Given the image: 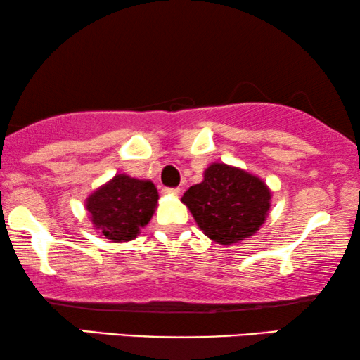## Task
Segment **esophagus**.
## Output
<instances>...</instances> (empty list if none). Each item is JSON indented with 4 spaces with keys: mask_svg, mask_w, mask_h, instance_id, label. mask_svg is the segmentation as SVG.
Wrapping results in <instances>:
<instances>
[{
    "mask_svg": "<svg viewBox=\"0 0 360 360\" xmlns=\"http://www.w3.org/2000/svg\"><path fill=\"white\" fill-rule=\"evenodd\" d=\"M165 195H180V188H164Z\"/></svg>",
    "mask_w": 360,
    "mask_h": 360,
    "instance_id": "esophagus-1",
    "label": "esophagus"
}]
</instances>
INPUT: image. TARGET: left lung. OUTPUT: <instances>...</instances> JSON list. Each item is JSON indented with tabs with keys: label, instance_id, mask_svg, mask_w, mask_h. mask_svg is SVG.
<instances>
[{
	"label": "left lung",
	"instance_id": "obj_1",
	"mask_svg": "<svg viewBox=\"0 0 360 360\" xmlns=\"http://www.w3.org/2000/svg\"><path fill=\"white\" fill-rule=\"evenodd\" d=\"M203 176L181 196L200 229L221 245L257 233L269 214V186L259 176L226 164H211Z\"/></svg>",
	"mask_w": 360,
	"mask_h": 360
}]
</instances>
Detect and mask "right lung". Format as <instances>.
<instances>
[{
  "label": "right lung",
  "mask_w": 360,
  "mask_h": 360,
  "mask_svg": "<svg viewBox=\"0 0 360 360\" xmlns=\"http://www.w3.org/2000/svg\"><path fill=\"white\" fill-rule=\"evenodd\" d=\"M155 185L120 174L86 198L91 223L111 243H127L137 238L157 208Z\"/></svg>",
  "instance_id": "obj_1"
}]
</instances>
